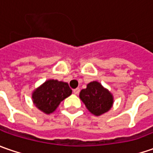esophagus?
Listing matches in <instances>:
<instances>
[{
	"label": "esophagus",
	"mask_w": 153,
	"mask_h": 153,
	"mask_svg": "<svg viewBox=\"0 0 153 153\" xmlns=\"http://www.w3.org/2000/svg\"><path fill=\"white\" fill-rule=\"evenodd\" d=\"M73 93L75 94H78L80 93V88H75L73 90Z\"/></svg>",
	"instance_id": "1"
}]
</instances>
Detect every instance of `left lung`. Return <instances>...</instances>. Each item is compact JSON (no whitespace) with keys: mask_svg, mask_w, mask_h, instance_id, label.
I'll use <instances>...</instances> for the list:
<instances>
[{"mask_svg":"<svg viewBox=\"0 0 153 153\" xmlns=\"http://www.w3.org/2000/svg\"><path fill=\"white\" fill-rule=\"evenodd\" d=\"M79 96L88 110L95 116L106 112L113 103V98L111 93L104 88L98 82L88 83L87 88L80 92Z\"/></svg>","mask_w":153,"mask_h":153,"instance_id":"8db88e82","label":"left lung"}]
</instances>
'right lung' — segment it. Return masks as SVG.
<instances>
[{"label":"right lung","instance_id":"right-lung-1","mask_svg":"<svg viewBox=\"0 0 153 153\" xmlns=\"http://www.w3.org/2000/svg\"><path fill=\"white\" fill-rule=\"evenodd\" d=\"M72 90L68 83L57 80H48L33 93L36 106L47 114L53 112L62 100L70 96Z\"/></svg>","mask_w":153,"mask_h":153}]
</instances>
